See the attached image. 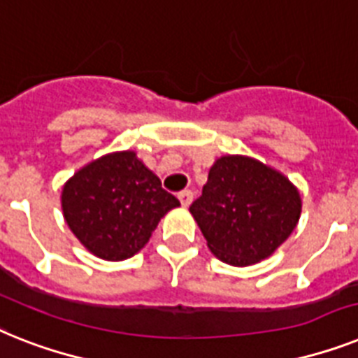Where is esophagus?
I'll return each mask as SVG.
<instances>
[{"instance_id":"esophagus-1","label":"esophagus","mask_w":358,"mask_h":358,"mask_svg":"<svg viewBox=\"0 0 358 358\" xmlns=\"http://www.w3.org/2000/svg\"><path fill=\"white\" fill-rule=\"evenodd\" d=\"M179 201H181V205L182 206H188L192 203V199H194V192L192 190H182L179 192Z\"/></svg>"}]
</instances>
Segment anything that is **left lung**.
Wrapping results in <instances>:
<instances>
[{"mask_svg": "<svg viewBox=\"0 0 358 358\" xmlns=\"http://www.w3.org/2000/svg\"><path fill=\"white\" fill-rule=\"evenodd\" d=\"M214 256L236 267L268 258L291 236L302 199L287 177L243 155L217 159L190 206Z\"/></svg>", "mask_w": 358, "mask_h": 358, "instance_id": "obj_1", "label": "left lung"}]
</instances>
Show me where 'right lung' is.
I'll use <instances>...</instances> for the list:
<instances>
[{
  "label": "right lung",
  "instance_id": "1",
  "mask_svg": "<svg viewBox=\"0 0 358 358\" xmlns=\"http://www.w3.org/2000/svg\"><path fill=\"white\" fill-rule=\"evenodd\" d=\"M179 199L168 194L135 152L108 153L71 177L62 210L85 249L108 262L131 258Z\"/></svg>",
  "mask_w": 358,
  "mask_h": 358
}]
</instances>
